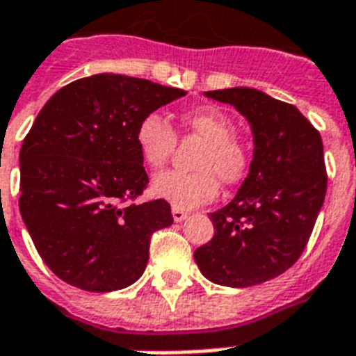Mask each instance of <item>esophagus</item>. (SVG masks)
Masks as SVG:
<instances>
[{"instance_id":"esophagus-1","label":"esophagus","mask_w":356,"mask_h":356,"mask_svg":"<svg viewBox=\"0 0 356 356\" xmlns=\"http://www.w3.org/2000/svg\"><path fill=\"white\" fill-rule=\"evenodd\" d=\"M172 216H173V220H175V222H183L184 218L188 216V212L186 211H183V209H179V207H173L172 209Z\"/></svg>"}]
</instances>
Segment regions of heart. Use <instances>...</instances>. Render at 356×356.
<instances>
[{
  "mask_svg": "<svg viewBox=\"0 0 356 356\" xmlns=\"http://www.w3.org/2000/svg\"><path fill=\"white\" fill-rule=\"evenodd\" d=\"M181 127L186 136L203 140L194 161L197 170H170L156 175L151 184L156 197L179 209H194L216 197L220 179L223 184L234 186L248 177L253 155L236 136V122L227 113L216 107L194 108L181 116ZM134 142L145 166L161 170L175 153L177 133L162 116L151 113L136 125Z\"/></svg>",
  "mask_w": 356,
  "mask_h": 356,
  "instance_id": "obj_1",
  "label": "heart"
}]
</instances>
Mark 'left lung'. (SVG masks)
I'll list each match as a JSON object with an SVG mask.
<instances>
[{"instance_id":"1","label":"left lung","mask_w":356,"mask_h":356,"mask_svg":"<svg viewBox=\"0 0 356 356\" xmlns=\"http://www.w3.org/2000/svg\"><path fill=\"white\" fill-rule=\"evenodd\" d=\"M207 96L248 118L254 153L234 200L211 214L216 231L195 249V264L216 284L254 286L292 268L309 243L327 192L323 144L298 108L264 92L242 86Z\"/></svg>"}]
</instances>
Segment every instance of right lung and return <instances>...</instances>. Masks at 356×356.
<instances>
[{"mask_svg":"<svg viewBox=\"0 0 356 356\" xmlns=\"http://www.w3.org/2000/svg\"><path fill=\"white\" fill-rule=\"evenodd\" d=\"M186 92L97 74L49 97L19 149V212L64 282L120 290L144 273L151 234L173 223L164 200L136 203L149 179L134 142L145 114Z\"/></svg>","mask_w":356,"mask_h":356,"instance_id":"1","label":"right lung"}]
</instances>
